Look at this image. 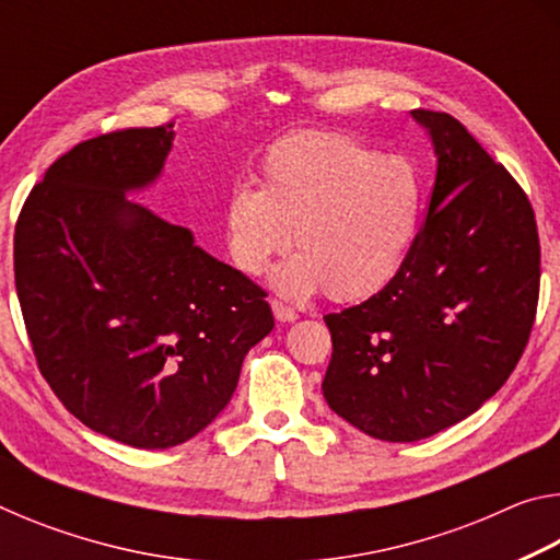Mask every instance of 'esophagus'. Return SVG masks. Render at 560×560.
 Listing matches in <instances>:
<instances>
[{
	"mask_svg": "<svg viewBox=\"0 0 560 560\" xmlns=\"http://www.w3.org/2000/svg\"><path fill=\"white\" fill-rule=\"evenodd\" d=\"M271 308H273V316H277L279 320H283V324H291V320L299 318L296 311H293L291 306H287V303H283V301L273 299V301H271Z\"/></svg>",
	"mask_w": 560,
	"mask_h": 560,
	"instance_id": "34e87169",
	"label": "esophagus"
}]
</instances>
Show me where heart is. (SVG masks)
Returning <instances> with one entry per match:
<instances>
[{
  "label": "heart",
  "mask_w": 560,
  "mask_h": 560,
  "mask_svg": "<svg viewBox=\"0 0 560 560\" xmlns=\"http://www.w3.org/2000/svg\"><path fill=\"white\" fill-rule=\"evenodd\" d=\"M261 187L236 183L224 202L234 267L257 277L293 244L299 257L273 273L289 296L326 289L334 301L381 291L410 252L424 183L410 160L383 155L363 140L299 130L271 143Z\"/></svg>",
  "instance_id": "obj_1"
}]
</instances>
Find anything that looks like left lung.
<instances>
[{
	"mask_svg": "<svg viewBox=\"0 0 560 560\" xmlns=\"http://www.w3.org/2000/svg\"><path fill=\"white\" fill-rule=\"evenodd\" d=\"M412 116L438 153L428 220L381 291L324 316L326 402L385 442L424 440L479 410L524 355L541 287L521 185L450 113Z\"/></svg>",
	"mask_w": 560,
	"mask_h": 560,
	"instance_id": "obj_1",
	"label": "left lung"
}]
</instances>
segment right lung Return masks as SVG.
Listing matches in <instances>:
<instances>
[{
	"label": "right lung",
	"instance_id": "obj_1",
	"mask_svg": "<svg viewBox=\"0 0 560 560\" xmlns=\"http://www.w3.org/2000/svg\"><path fill=\"white\" fill-rule=\"evenodd\" d=\"M173 126L83 140L14 226L16 296L44 381L86 428L138 450L205 430L273 328L259 283L126 200L163 170Z\"/></svg>",
	"mask_w": 560,
	"mask_h": 560
}]
</instances>
